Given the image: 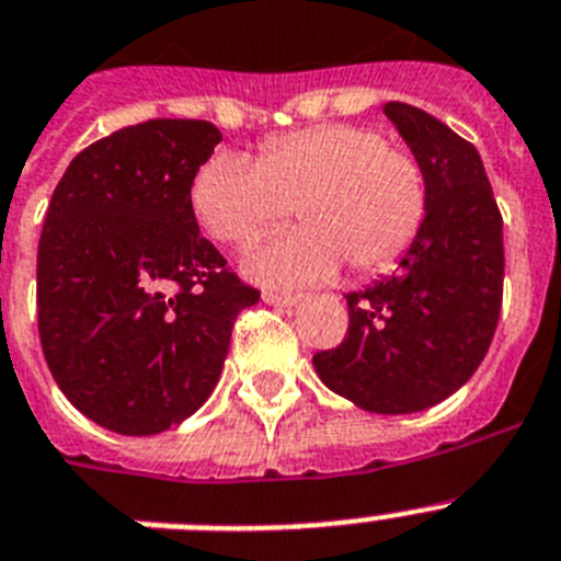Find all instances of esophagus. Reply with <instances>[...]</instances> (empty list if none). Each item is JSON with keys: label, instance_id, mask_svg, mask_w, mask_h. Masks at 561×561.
Listing matches in <instances>:
<instances>
[{"label": "esophagus", "instance_id": "esophagus-1", "mask_svg": "<svg viewBox=\"0 0 561 561\" xmlns=\"http://www.w3.org/2000/svg\"><path fill=\"white\" fill-rule=\"evenodd\" d=\"M263 300L270 306H277V309H295L300 304V295H277V291H266Z\"/></svg>", "mask_w": 561, "mask_h": 561}]
</instances>
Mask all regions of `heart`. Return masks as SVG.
Returning a JSON list of instances; mask_svg holds the SVG:
<instances>
[{
	"instance_id": "obj_1",
	"label": "heart",
	"mask_w": 561,
	"mask_h": 561,
	"mask_svg": "<svg viewBox=\"0 0 561 561\" xmlns=\"http://www.w3.org/2000/svg\"><path fill=\"white\" fill-rule=\"evenodd\" d=\"M190 204L221 243H249L295 207L304 227L277 234L243 257L249 277L272 286L332 280L343 261L377 272L403 255L425 215L420 164L382 136L323 124L272 138L255 161L215 152L195 172Z\"/></svg>"
}]
</instances>
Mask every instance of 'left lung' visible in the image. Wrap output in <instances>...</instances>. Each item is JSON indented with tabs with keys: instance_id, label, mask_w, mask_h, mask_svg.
Instances as JSON below:
<instances>
[{
	"instance_id": "1",
	"label": "left lung",
	"mask_w": 561,
	"mask_h": 561,
	"mask_svg": "<svg viewBox=\"0 0 561 561\" xmlns=\"http://www.w3.org/2000/svg\"><path fill=\"white\" fill-rule=\"evenodd\" d=\"M382 113L423 170V224L397 275L346 295V340L312 363L363 411L414 414L462 389L491 346L505 272L502 215L473 144L411 104L389 102Z\"/></svg>"
}]
</instances>
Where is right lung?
Here are the masks:
<instances>
[{
	"mask_svg": "<svg viewBox=\"0 0 561 561\" xmlns=\"http://www.w3.org/2000/svg\"><path fill=\"white\" fill-rule=\"evenodd\" d=\"M221 130L152 118L70 161L36 261L42 352L53 380L102 428L147 437L184 423L221 377L232 323L257 304L190 204Z\"/></svg>",
	"mask_w": 561,
	"mask_h": 561,
	"instance_id": "right-lung-1",
	"label": "right lung"
}]
</instances>
